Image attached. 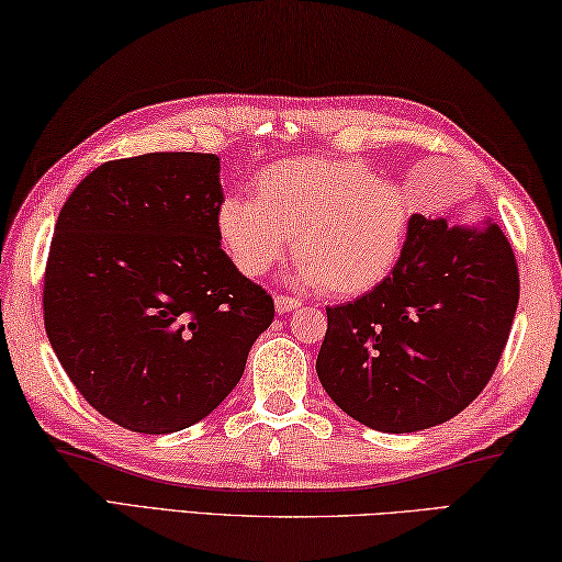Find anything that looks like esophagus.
Masks as SVG:
<instances>
[{
  "mask_svg": "<svg viewBox=\"0 0 562 562\" xmlns=\"http://www.w3.org/2000/svg\"><path fill=\"white\" fill-rule=\"evenodd\" d=\"M273 308H276V313H279V316H283V313H291L293 308H299V301L289 299V296H276Z\"/></svg>",
  "mask_w": 562,
  "mask_h": 562,
  "instance_id": "obj_1",
  "label": "esophagus"
}]
</instances>
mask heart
<instances>
[{
	"label": "heart",
	"instance_id": "heart-1",
	"mask_svg": "<svg viewBox=\"0 0 562 562\" xmlns=\"http://www.w3.org/2000/svg\"><path fill=\"white\" fill-rule=\"evenodd\" d=\"M256 196L229 194L214 229L234 269L259 279L291 249L289 283L352 299L380 289L405 256V192L362 160L286 157L254 177Z\"/></svg>",
	"mask_w": 562,
	"mask_h": 562
}]
</instances>
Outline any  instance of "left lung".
I'll return each mask as SVG.
<instances>
[{"label": "left lung", "instance_id": "obj_1", "mask_svg": "<svg viewBox=\"0 0 562 562\" xmlns=\"http://www.w3.org/2000/svg\"><path fill=\"white\" fill-rule=\"evenodd\" d=\"M518 306L501 226L412 214L405 256L380 289L326 308L323 390L360 425L405 435L441 425L486 387Z\"/></svg>", "mask_w": 562, "mask_h": 562}]
</instances>
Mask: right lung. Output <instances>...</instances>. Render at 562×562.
<instances>
[{
  "instance_id": "right-lung-1",
  "label": "right lung",
  "mask_w": 562,
  "mask_h": 562,
  "mask_svg": "<svg viewBox=\"0 0 562 562\" xmlns=\"http://www.w3.org/2000/svg\"><path fill=\"white\" fill-rule=\"evenodd\" d=\"M220 157L147 153L98 165L58 212L44 323L88 405L143 435L196 425L241 380L273 301L214 229Z\"/></svg>"
}]
</instances>
